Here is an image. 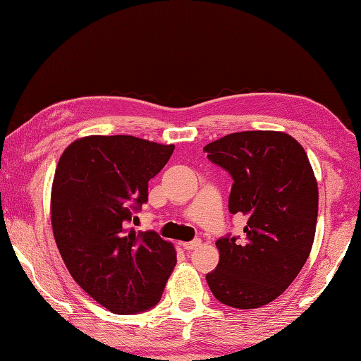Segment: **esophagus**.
<instances>
[{
	"label": "esophagus",
	"mask_w": 361,
	"mask_h": 361,
	"mask_svg": "<svg viewBox=\"0 0 361 361\" xmlns=\"http://www.w3.org/2000/svg\"><path fill=\"white\" fill-rule=\"evenodd\" d=\"M200 245H202V242H200V239H195L192 242H185V243H183V248L188 250V252H192V250L199 248Z\"/></svg>",
	"instance_id": "esophagus-1"
}]
</instances>
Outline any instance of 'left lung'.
I'll return each instance as SVG.
<instances>
[{
	"mask_svg": "<svg viewBox=\"0 0 361 361\" xmlns=\"http://www.w3.org/2000/svg\"><path fill=\"white\" fill-rule=\"evenodd\" d=\"M231 173L229 212L247 216L245 239L216 242L219 262L207 283L219 302L258 309L296 279L312 250L319 186L309 157L285 132L229 133L204 148Z\"/></svg>",
	"mask_w": 361,
	"mask_h": 361,
	"instance_id": "left-lung-1",
	"label": "left lung"
}]
</instances>
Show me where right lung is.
<instances>
[{"mask_svg":"<svg viewBox=\"0 0 361 361\" xmlns=\"http://www.w3.org/2000/svg\"><path fill=\"white\" fill-rule=\"evenodd\" d=\"M175 149L132 135H89L66 146L51 191L54 239L75 282L114 314L161 301L176 252L152 231L129 228L148 181Z\"/></svg>","mask_w":361,"mask_h":361,"instance_id":"1","label":"right lung"}]
</instances>
